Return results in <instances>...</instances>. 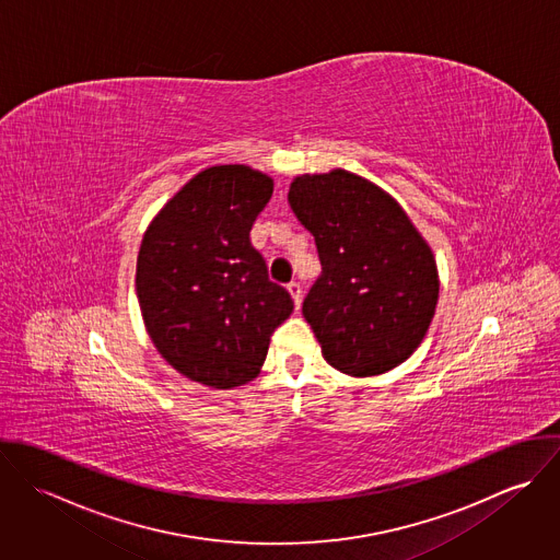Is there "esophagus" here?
Here are the masks:
<instances>
[{
  "instance_id": "34e87169",
  "label": "esophagus",
  "mask_w": 560,
  "mask_h": 560,
  "mask_svg": "<svg viewBox=\"0 0 560 560\" xmlns=\"http://www.w3.org/2000/svg\"><path fill=\"white\" fill-rule=\"evenodd\" d=\"M287 289H289V293H291V298H293L295 306L300 308V304H302V295H304L302 284H300V282H289V284H287Z\"/></svg>"
}]
</instances>
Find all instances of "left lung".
I'll return each instance as SVG.
<instances>
[{
    "instance_id": "obj_1",
    "label": "left lung",
    "mask_w": 560,
    "mask_h": 560,
    "mask_svg": "<svg viewBox=\"0 0 560 560\" xmlns=\"http://www.w3.org/2000/svg\"><path fill=\"white\" fill-rule=\"evenodd\" d=\"M289 205L319 252L302 313L323 358L353 377L399 366L435 315L440 282L427 241L386 191L347 170L298 176Z\"/></svg>"
}]
</instances>
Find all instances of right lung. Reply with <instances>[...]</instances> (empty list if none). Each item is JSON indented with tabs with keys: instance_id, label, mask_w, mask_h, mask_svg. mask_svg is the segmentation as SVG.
Wrapping results in <instances>:
<instances>
[{
	"instance_id": "1",
	"label": "right lung",
	"mask_w": 560,
	"mask_h": 560,
	"mask_svg": "<svg viewBox=\"0 0 560 560\" xmlns=\"http://www.w3.org/2000/svg\"><path fill=\"white\" fill-rule=\"evenodd\" d=\"M273 180L247 165L196 174L149 226L136 289L158 351L191 382L226 390L254 380L293 313L249 231Z\"/></svg>"
}]
</instances>
